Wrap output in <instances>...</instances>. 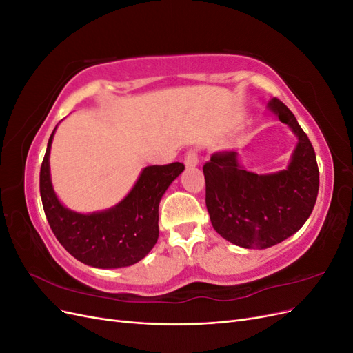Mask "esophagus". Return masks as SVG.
Wrapping results in <instances>:
<instances>
[{
  "label": "esophagus",
  "mask_w": 353,
  "mask_h": 353,
  "mask_svg": "<svg viewBox=\"0 0 353 353\" xmlns=\"http://www.w3.org/2000/svg\"><path fill=\"white\" fill-rule=\"evenodd\" d=\"M184 163L187 168H194L199 165V154L196 150H188L184 156Z\"/></svg>",
  "instance_id": "34e87169"
}]
</instances>
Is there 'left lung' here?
<instances>
[{"instance_id": "1", "label": "left lung", "mask_w": 353, "mask_h": 353, "mask_svg": "<svg viewBox=\"0 0 353 353\" xmlns=\"http://www.w3.org/2000/svg\"><path fill=\"white\" fill-rule=\"evenodd\" d=\"M270 109L297 135L287 169L258 175L240 168L236 152H218L203 166L206 208L215 231L245 249H266L302 228L315 206L319 170L314 147L287 105L274 97Z\"/></svg>"}]
</instances>
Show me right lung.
Instances as JSON below:
<instances>
[{
  "label": "right lung",
  "instance_id": "right-lung-1",
  "mask_svg": "<svg viewBox=\"0 0 353 353\" xmlns=\"http://www.w3.org/2000/svg\"><path fill=\"white\" fill-rule=\"evenodd\" d=\"M54 131L41 165L39 191L47 221L59 243L73 258L95 268H122L141 261L159 237L160 199L183 172L184 165L147 166L119 205L82 215L63 206L51 185L50 148Z\"/></svg>",
  "mask_w": 353,
  "mask_h": 353
}]
</instances>
